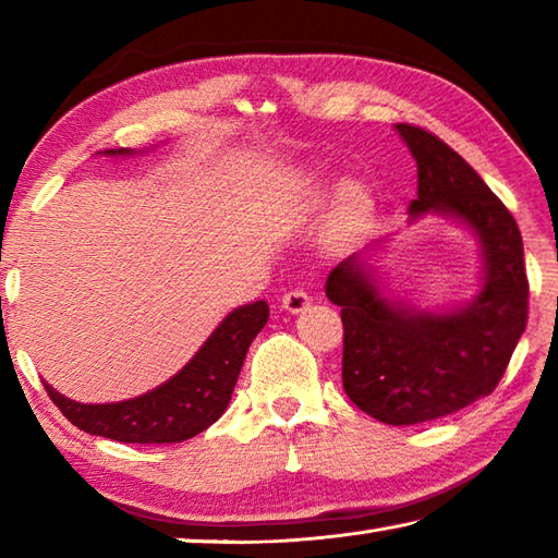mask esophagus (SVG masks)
I'll use <instances>...</instances> for the list:
<instances>
[{"label": "esophagus", "mask_w": 558, "mask_h": 558, "mask_svg": "<svg viewBox=\"0 0 558 558\" xmlns=\"http://www.w3.org/2000/svg\"><path fill=\"white\" fill-rule=\"evenodd\" d=\"M310 294H306L304 290L294 288V290H288L286 294H282V310L290 312V314H300L304 312L306 306H310Z\"/></svg>", "instance_id": "1"}]
</instances>
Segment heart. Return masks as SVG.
<instances>
[{
    "label": "heart",
    "mask_w": 558,
    "mask_h": 558,
    "mask_svg": "<svg viewBox=\"0 0 558 558\" xmlns=\"http://www.w3.org/2000/svg\"><path fill=\"white\" fill-rule=\"evenodd\" d=\"M338 198L336 216H333V230L340 240H350L366 230L372 216H374V201L360 184H322L314 192L316 204H330Z\"/></svg>",
    "instance_id": "obj_1"
}]
</instances>
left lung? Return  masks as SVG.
Masks as SVG:
<instances>
[{
  "label": "left lung",
  "instance_id": "8db88e82",
  "mask_svg": "<svg viewBox=\"0 0 558 558\" xmlns=\"http://www.w3.org/2000/svg\"><path fill=\"white\" fill-rule=\"evenodd\" d=\"M396 129L417 160L410 216L453 213L477 232L484 252L482 292L446 314L388 302L360 256L328 272L326 298L342 318V388L378 422L408 426L446 417L499 386L527 324L530 286L523 236L501 198L432 132Z\"/></svg>",
  "mask_w": 558,
  "mask_h": 558
}]
</instances>
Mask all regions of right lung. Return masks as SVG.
<instances>
[{"label":"right lung","instance_id":"add662e5","mask_svg":"<svg viewBox=\"0 0 558 558\" xmlns=\"http://www.w3.org/2000/svg\"><path fill=\"white\" fill-rule=\"evenodd\" d=\"M129 153L124 148L108 150ZM268 322V304L254 302L234 310L213 330L194 360L168 384L146 396L108 405H83L59 396L45 384L47 396L81 432L122 444H180L220 420L228 408L246 350Z\"/></svg>","mask_w":558,"mask_h":558}]
</instances>
